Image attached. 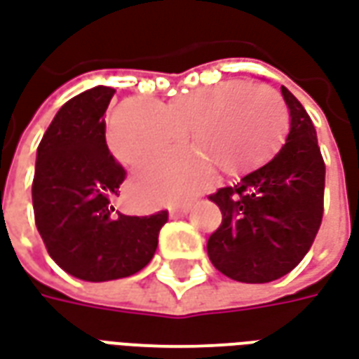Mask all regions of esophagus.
<instances>
[{"label":"esophagus","mask_w":359,"mask_h":359,"mask_svg":"<svg viewBox=\"0 0 359 359\" xmlns=\"http://www.w3.org/2000/svg\"><path fill=\"white\" fill-rule=\"evenodd\" d=\"M169 213H171L172 219L184 217V215L188 213V205H175V208H171V210H169Z\"/></svg>","instance_id":"obj_1"}]
</instances>
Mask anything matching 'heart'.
<instances>
[{"label":"heart","mask_w":359,"mask_h":359,"mask_svg":"<svg viewBox=\"0 0 359 359\" xmlns=\"http://www.w3.org/2000/svg\"><path fill=\"white\" fill-rule=\"evenodd\" d=\"M288 111L283 95L264 82L226 81L179 95L165 105L128 100L111 113L107 142L128 167L156 163L184 146V134L213 165L238 172L257 163L285 134ZM142 187L149 198H172L163 180Z\"/></svg>","instance_id":"1"}]
</instances>
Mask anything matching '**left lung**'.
Wrapping results in <instances>:
<instances>
[{
	"instance_id": "1",
	"label": "left lung",
	"mask_w": 359,
	"mask_h": 359,
	"mask_svg": "<svg viewBox=\"0 0 359 359\" xmlns=\"http://www.w3.org/2000/svg\"><path fill=\"white\" fill-rule=\"evenodd\" d=\"M290 109L286 142L244 177L210 196L223 221L208 241L215 269L241 283L280 278L308 254L323 219L325 161L302 103L280 88Z\"/></svg>"
}]
</instances>
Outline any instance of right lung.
I'll return each instance as SVG.
<instances>
[{
  "mask_svg": "<svg viewBox=\"0 0 359 359\" xmlns=\"http://www.w3.org/2000/svg\"><path fill=\"white\" fill-rule=\"evenodd\" d=\"M115 90L95 86L57 111L36 156L32 205L51 259L82 280L130 277L156 254L169 211L123 215L113 208L126 171L109 154L103 113Z\"/></svg>",
  "mask_w": 359,
  "mask_h": 359,
  "instance_id": "1",
  "label": "right lung"
}]
</instances>
